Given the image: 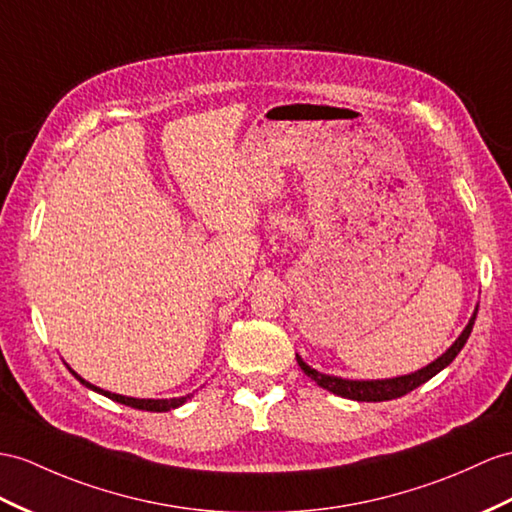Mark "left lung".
<instances>
[{
  "label": "left lung",
  "mask_w": 512,
  "mask_h": 512,
  "mask_svg": "<svg viewBox=\"0 0 512 512\" xmlns=\"http://www.w3.org/2000/svg\"><path fill=\"white\" fill-rule=\"evenodd\" d=\"M478 308L473 310V315L469 319V323L465 326V330L458 334V339L447 347V350L432 360L430 365L421 367L413 373H406V376H395V378H384V380H347V378H339V376H330V373H321L317 369H313L310 365H306L302 356L295 354L297 365L302 367V371L310 380H315L321 389H326L334 395L347 397V400H356V402H386V400H395V397H402L406 393H410L417 386H421L423 382H428L430 378H434L436 373L443 371L452 360L458 356V352L463 350L469 334L473 330V321H476Z\"/></svg>",
  "instance_id": "8db88e82"
}]
</instances>
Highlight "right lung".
<instances>
[{
  "mask_svg": "<svg viewBox=\"0 0 512 512\" xmlns=\"http://www.w3.org/2000/svg\"><path fill=\"white\" fill-rule=\"evenodd\" d=\"M67 369L73 373V376H76V378L80 380V384L86 386V389H91V391H95V393H99V395H104V397H108V400H112V402L126 404V406L139 408V410H149V413H167V410L178 408V406H182L186 400H191V397H193V395H184V397H171V400H141V397H128V395H119V393H110V391L99 389V386H95V384H91V382H86L82 376H78V373L73 371L69 365H67Z\"/></svg>",
  "mask_w": 512,
  "mask_h": 512,
  "instance_id": "right-lung-1",
  "label": "right lung"
}]
</instances>
